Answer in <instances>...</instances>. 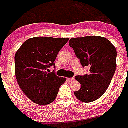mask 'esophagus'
<instances>
[{
	"label": "esophagus",
	"instance_id": "34e87169",
	"mask_svg": "<svg viewBox=\"0 0 128 128\" xmlns=\"http://www.w3.org/2000/svg\"><path fill=\"white\" fill-rule=\"evenodd\" d=\"M67 80H69V81H71V80H74V77H72V78H67Z\"/></svg>",
	"mask_w": 128,
	"mask_h": 128
}]
</instances>
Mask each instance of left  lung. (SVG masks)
Returning a JSON list of instances; mask_svg holds the SVG:
<instances>
[{
	"instance_id": "obj_1",
	"label": "left lung",
	"mask_w": 128,
	"mask_h": 128,
	"mask_svg": "<svg viewBox=\"0 0 128 128\" xmlns=\"http://www.w3.org/2000/svg\"><path fill=\"white\" fill-rule=\"evenodd\" d=\"M69 46L82 67H90L89 74L74 77L81 85L74 95L81 102H91L110 85L116 69V49L108 39L96 36L71 38Z\"/></svg>"
}]
</instances>
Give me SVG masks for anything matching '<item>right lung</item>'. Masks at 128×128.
I'll return each instance as SVG.
<instances>
[{"label":"right lung","instance_id":"obj_1","mask_svg":"<svg viewBox=\"0 0 128 128\" xmlns=\"http://www.w3.org/2000/svg\"><path fill=\"white\" fill-rule=\"evenodd\" d=\"M69 38L35 37L26 41L15 55V74L23 92L32 102L48 105L56 100L66 78L49 72Z\"/></svg>","mask_w":128,"mask_h":128}]
</instances>
